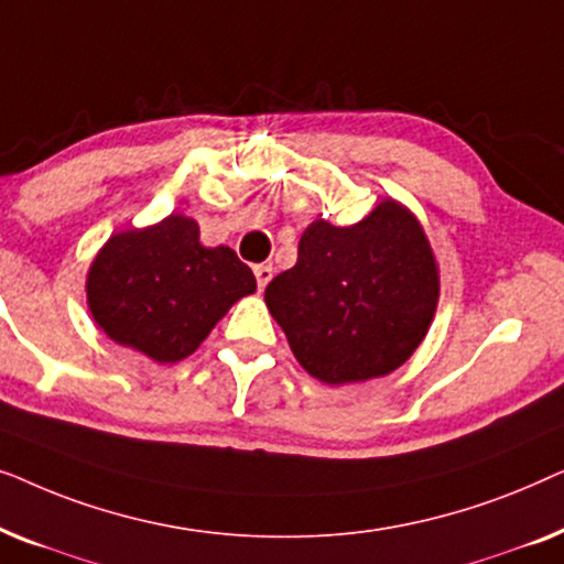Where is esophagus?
I'll return each instance as SVG.
<instances>
[{
    "mask_svg": "<svg viewBox=\"0 0 564 564\" xmlns=\"http://www.w3.org/2000/svg\"><path fill=\"white\" fill-rule=\"evenodd\" d=\"M253 274H257V284H259V290H264L267 284H269V280H272L274 269L269 267V264H259V267H253Z\"/></svg>",
    "mask_w": 564,
    "mask_h": 564,
    "instance_id": "1",
    "label": "esophagus"
}]
</instances>
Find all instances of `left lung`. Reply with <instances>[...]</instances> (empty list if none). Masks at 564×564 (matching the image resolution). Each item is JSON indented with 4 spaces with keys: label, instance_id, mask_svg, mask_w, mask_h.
<instances>
[{
    "label": "left lung",
    "instance_id": "obj_1",
    "mask_svg": "<svg viewBox=\"0 0 564 564\" xmlns=\"http://www.w3.org/2000/svg\"><path fill=\"white\" fill-rule=\"evenodd\" d=\"M264 300L313 377L372 380L403 365L426 336L436 261L419 220L384 199L357 226L311 223L295 267L267 284Z\"/></svg>",
    "mask_w": 564,
    "mask_h": 564
}]
</instances>
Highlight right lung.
<instances>
[{"mask_svg":"<svg viewBox=\"0 0 564 564\" xmlns=\"http://www.w3.org/2000/svg\"><path fill=\"white\" fill-rule=\"evenodd\" d=\"M257 290L234 249H205L184 215L112 236L89 269L95 321L122 346L153 361L189 357L228 307Z\"/></svg>","mask_w":564,"mask_h":564,"instance_id":"right-lung-1","label":"right lung"}]
</instances>
